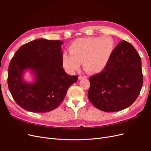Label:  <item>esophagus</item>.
<instances>
[{"label":"esophagus","mask_w":151,"mask_h":151,"mask_svg":"<svg viewBox=\"0 0 151 151\" xmlns=\"http://www.w3.org/2000/svg\"><path fill=\"white\" fill-rule=\"evenodd\" d=\"M87 77H87L86 76H79V79L81 80V79H86Z\"/></svg>","instance_id":"34e87169"}]
</instances>
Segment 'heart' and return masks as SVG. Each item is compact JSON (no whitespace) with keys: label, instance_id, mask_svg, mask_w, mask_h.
Returning <instances> with one entry per match:
<instances>
[{"label":"heart","instance_id":"1","mask_svg":"<svg viewBox=\"0 0 151 151\" xmlns=\"http://www.w3.org/2000/svg\"><path fill=\"white\" fill-rule=\"evenodd\" d=\"M114 49L113 40L107 36L78 38L70 45V53L63 54L62 62L70 72L78 70L83 62L87 72L98 73L108 64Z\"/></svg>","mask_w":151,"mask_h":151}]
</instances>
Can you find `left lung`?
I'll return each mask as SVG.
<instances>
[{
	"instance_id": "8db88e82",
	"label": "left lung",
	"mask_w": 151,
	"mask_h": 151,
	"mask_svg": "<svg viewBox=\"0 0 151 151\" xmlns=\"http://www.w3.org/2000/svg\"><path fill=\"white\" fill-rule=\"evenodd\" d=\"M141 58L135 48L123 40L114 49L104 69L91 76L88 96L100 110L124 109L138 98L143 84Z\"/></svg>"
}]
</instances>
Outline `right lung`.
<instances>
[{
    "label": "right lung",
    "instance_id": "right-lung-1",
    "mask_svg": "<svg viewBox=\"0 0 151 151\" xmlns=\"http://www.w3.org/2000/svg\"><path fill=\"white\" fill-rule=\"evenodd\" d=\"M60 40L40 38L27 43L17 50L8 69V87L16 103L26 111L48 112L57 108L68 88L78 77L68 75L62 68ZM35 77L28 83L24 81L25 70Z\"/></svg>",
    "mask_w": 151,
    "mask_h": 151
}]
</instances>
